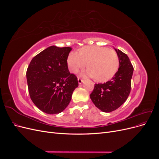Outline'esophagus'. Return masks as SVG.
<instances>
[{"mask_svg": "<svg viewBox=\"0 0 159 159\" xmlns=\"http://www.w3.org/2000/svg\"><path fill=\"white\" fill-rule=\"evenodd\" d=\"M78 84H82V83L84 82V80H81V79L80 78H78Z\"/></svg>", "mask_w": 159, "mask_h": 159, "instance_id": "34e87169", "label": "esophagus"}]
</instances>
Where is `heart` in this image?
<instances>
[{"instance_id":"b5f03b06","label":"heart","mask_w":159,"mask_h":159,"mask_svg":"<svg viewBox=\"0 0 159 159\" xmlns=\"http://www.w3.org/2000/svg\"><path fill=\"white\" fill-rule=\"evenodd\" d=\"M87 63L88 68L84 74L93 77L98 82H105L111 79L117 73L119 66L118 55L114 50L105 47L84 46L78 54L71 52L67 57L69 70L77 74Z\"/></svg>"}]
</instances>
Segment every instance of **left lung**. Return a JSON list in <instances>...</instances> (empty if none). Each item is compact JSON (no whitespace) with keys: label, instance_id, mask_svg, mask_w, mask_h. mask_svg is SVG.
<instances>
[{"label":"left lung","instance_id":"1","mask_svg":"<svg viewBox=\"0 0 159 159\" xmlns=\"http://www.w3.org/2000/svg\"><path fill=\"white\" fill-rule=\"evenodd\" d=\"M118 55V71L110 81L95 84L90 94L94 105L102 111L109 113L118 109L127 100L131 91L133 67L127 54L114 48Z\"/></svg>","mask_w":159,"mask_h":159}]
</instances>
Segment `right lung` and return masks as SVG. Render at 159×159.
<instances>
[{
	"label": "right lung",
	"mask_w": 159,
	"mask_h": 159,
	"mask_svg": "<svg viewBox=\"0 0 159 159\" xmlns=\"http://www.w3.org/2000/svg\"><path fill=\"white\" fill-rule=\"evenodd\" d=\"M70 47L52 46L31 60L26 71L28 91L36 106L48 114H57L69 105L77 77L70 74L67 57Z\"/></svg>",
	"instance_id": "1"
}]
</instances>
